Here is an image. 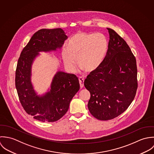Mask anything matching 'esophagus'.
<instances>
[{"label":"esophagus","instance_id":"34e87169","mask_svg":"<svg viewBox=\"0 0 154 154\" xmlns=\"http://www.w3.org/2000/svg\"><path fill=\"white\" fill-rule=\"evenodd\" d=\"M79 83H80V88H82L84 87V82H85V79L82 77H79Z\"/></svg>","mask_w":154,"mask_h":154}]
</instances>
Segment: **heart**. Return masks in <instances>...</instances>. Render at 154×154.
<instances>
[{"label":"heart","mask_w":154,"mask_h":154,"mask_svg":"<svg viewBox=\"0 0 154 154\" xmlns=\"http://www.w3.org/2000/svg\"><path fill=\"white\" fill-rule=\"evenodd\" d=\"M68 45V47L62 48V57L65 66L71 72L75 71L76 58L82 69L88 72L96 70L103 61L108 48V40L100 32H78Z\"/></svg>","instance_id":"b5f03b06"}]
</instances>
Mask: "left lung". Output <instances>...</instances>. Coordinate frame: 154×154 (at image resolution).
<instances>
[{
  "label": "left lung",
  "mask_w": 154,
  "mask_h": 154,
  "mask_svg": "<svg viewBox=\"0 0 154 154\" xmlns=\"http://www.w3.org/2000/svg\"><path fill=\"white\" fill-rule=\"evenodd\" d=\"M109 40L101 65L84 82L91 93L88 108L99 120H112L124 112L133 100L137 89L136 58L116 31L107 29Z\"/></svg>",
  "instance_id": "obj_1"
}]
</instances>
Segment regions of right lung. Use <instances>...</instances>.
<instances>
[{"label":"right lung","instance_id":"1","mask_svg":"<svg viewBox=\"0 0 154 154\" xmlns=\"http://www.w3.org/2000/svg\"><path fill=\"white\" fill-rule=\"evenodd\" d=\"M68 37L59 28L35 32L22 51L15 71V87L26 112L42 122H54L67 112L69 103L80 89L77 76L59 71L55 75L50 92L38 96L31 83V66L38 52L60 48Z\"/></svg>","mask_w":154,"mask_h":154}]
</instances>
